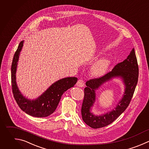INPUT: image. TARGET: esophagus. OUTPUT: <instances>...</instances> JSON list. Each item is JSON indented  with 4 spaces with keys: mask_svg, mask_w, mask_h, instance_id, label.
<instances>
[{
    "mask_svg": "<svg viewBox=\"0 0 149 149\" xmlns=\"http://www.w3.org/2000/svg\"><path fill=\"white\" fill-rule=\"evenodd\" d=\"M76 85H77V86H78V87H83L84 85V80H83L82 79H79V80L77 81V83H76Z\"/></svg>",
    "mask_w": 149,
    "mask_h": 149,
    "instance_id": "obj_1",
    "label": "esophagus"
}]
</instances>
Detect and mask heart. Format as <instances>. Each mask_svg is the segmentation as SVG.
<instances>
[{"label": "heart", "instance_id": "obj_1", "mask_svg": "<svg viewBox=\"0 0 149 149\" xmlns=\"http://www.w3.org/2000/svg\"><path fill=\"white\" fill-rule=\"evenodd\" d=\"M111 64L108 58H102L95 62L91 68V73L95 77L103 76L107 72Z\"/></svg>", "mask_w": 149, "mask_h": 149}]
</instances>
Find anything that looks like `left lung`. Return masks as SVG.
<instances>
[{
    "label": "left lung",
    "mask_w": 149,
    "mask_h": 149,
    "mask_svg": "<svg viewBox=\"0 0 149 149\" xmlns=\"http://www.w3.org/2000/svg\"><path fill=\"white\" fill-rule=\"evenodd\" d=\"M120 77L125 86V93L115 110L101 116H95L90 112L91 107L95 100V91L103 83L112 78ZM139 77V67L134 48L122 62L116 65L112 71L99 77L86 81L84 97L81 106L83 121L94 129L105 127L113 122L127 108L133 95Z\"/></svg>",
    "instance_id": "8db88e82"
}]
</instances>
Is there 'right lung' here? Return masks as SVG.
<instances>
[{
    "instance_id": "obj_1",
    "label": "right lung",
    "mask_w": 149,
    "mask_h": 149,
    "mask_svg": "<svg viewBox=\"0 0 149 149\" xmlns=\"http://www.w3.org/2000/svg\"><path fill=\"white\" fill-rule=\"evenodd\" d=\"M23 42L24 41H22L18 46L14 55L11 67L13 96L19 107L26 113L34 117H47L55 111L62 94L69 88L74 86L77 81V78L66 77L55 82L36 100H30L25 98L20 92L16 80L17 62L23 46Z\"/></svg>"
}]
</instances>
